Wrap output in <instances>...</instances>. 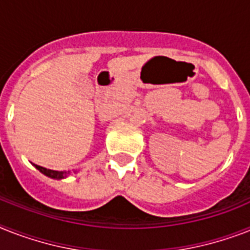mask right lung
I'll return each mask as SVG.
<instances>
[{"instance_id":"obj_1","label":"right lung","mask_w":250,"mask_h":250,"mask_svg":"<svg viewBox=\"0 0 250 250\" xmlns=\"http://www.w3.org/2000/svg\"><path fill=\"white\" fill-rule=\"evenodd\" d=\"M34 167L37 168L38 171L42 172L43 174H46V176H48V177L51 178H55V180H60V178H64L66 177L69 174V172H65V171H52V169H47V168H43L41 167V166H37V164H34Z\"/></svg>"}]
</instances>
